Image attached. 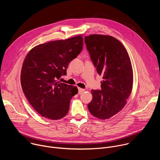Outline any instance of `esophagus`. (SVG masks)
Returning a JSON list of instances; mask_svg holds the SVG:
<instances>
[{
    "instance_id": "esophagus-1",
    "label": "esophagus",
    "mask_w": 160,
    "mask_h": 160,
    "mask_svg": "<svg viewBox=\"0 0 160 160\" xmlns=\"http://www.w3.org/2000/svg\"><path fill=\"white\" fill-rule=\"evenodd\" d=\"M78 93H82V92H83L84 91H85V89L80 88V87H78Z\"/></svg>"
}]
</instances>
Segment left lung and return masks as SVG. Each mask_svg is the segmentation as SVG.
<instances>
[{
    "mask_svg": "<svg viewBox=\"0 0 160 160\" xmlns=\"http://www.w3.org/2000/svg\"><path fill=\"white\" fill-rule=\"evenodd\" d=\"M87 49L99 75L101 90H92V99L88 104L92 115L108 119L123 109L131 94L133 70L128 52L115 37L103 35L85 37Z\"/></svg>",
    "mask_w": 160,
    "mask_h": 160,
    "instance_id": "1",
    "label": "left lung"
}]
</instances>
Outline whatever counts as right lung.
Segmentation results:
<instances>
[{
	"label": "right lung",
	"mask_w": 160,
	"mask_h": 160,
	"mask_svg": "<svg viewBox=\"0 0 160 160\" xmlns=\"http://www.w3.org/2000/svg\"><path fill=\"white\" fill-rule=\"evenodd\" d=\"M83 37L49 42L37 45L22 66L21 83L30 104L42 117L53 120L65 117L77 87L61 83L69 63L81 52Z\"/></svg>",
	"instance_id": "obj_1"
}]
</instances>
